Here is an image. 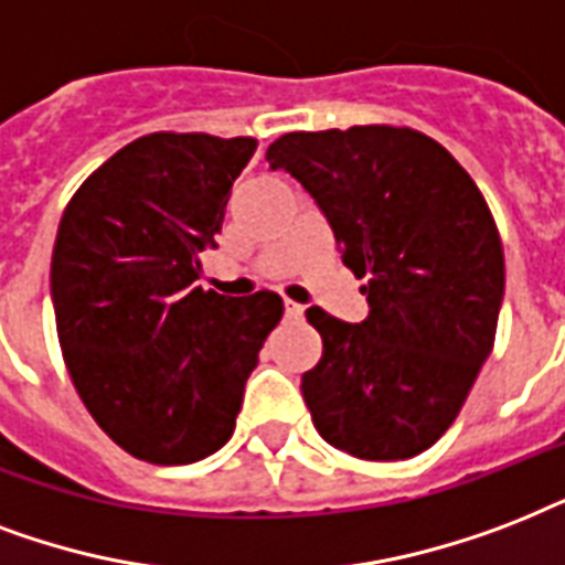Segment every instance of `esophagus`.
<instances>
[{
    "label": "esophagus",
    "instance_id": "34e87169",
    "mask_svg": "<svg viewBox=\"0 0 565 565\" xmlns=\"http://www.w3.org/2000/svg\"><path fill=\"white\" fill-rule=\"evenodd\" d=\"M286 318L288 321H300L303 318V306L295 303V300H286Z\"/></svg>",
    "mask_w": 565,
    "mask_h": 565
}]
</instances>
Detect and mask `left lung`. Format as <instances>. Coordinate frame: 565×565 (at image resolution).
Listing matches in <instances>:
<instances>
[{
    "label": "left lung",
    "mask_w": 565,
    "mask_h": 565,
    "mask_svg": "<svg viewBox=\"0 0 565 565\" xmlns=\"http://www.w3.org/2000/svg\"><path fill=\"white\" fill-rule=\"evenodd\" d=\"M309 191L365 321L306 309L323 353L300 392L315 430L360 460H409L448 430L495 342L504 250L475 179L406 126L288 132L265 152Z\"/></svg>",
    "instance_id": "left-lung-1"
}]
</instances>
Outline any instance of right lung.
I'll list each match as a JSON object with an SVG mask.
<instances>
[{
  "instance_id": "1",
  "label": "right lung",
  "mask_w": 565,
  "mask_h": 565,
  "mask_svg": "<svg viewBox=\"0 0 565 565\" xmlns=\"http://www.w3.org/2000/svg\"><path fill=\"white\" fill-rule=\"evenodd\" d=\"M253 152V138L143 135L61 214L50 270L61 353L87 413L138 460L185 466L223 448L282 318L274 291L196 286Z\"/></svg>"
}]
</instances>
